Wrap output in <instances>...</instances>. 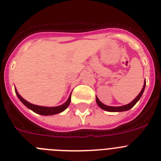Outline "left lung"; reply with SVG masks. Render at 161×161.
<instances>
[{
	"label": "left lung",
	"mask_w": 161,
	"mask_h": 161,
	"mask_svg": "<svg viewBox=\"0 0 161 161\" xmlns=\"http://www.w3.org/2000/svg\"><path fill=\"white\" fill-rule=\"evenodd\" d=\"M145 87H146V80H145L144 85H143V87H142V89L141 92L139 93V94H138V96H137L136 97H135V99H134L133 101H131V102L129 103V104H125V105L119 106V107H114V106H108V105H105V104H103L102 102H101V101H99V99H98L97 97H96L97 104V105L99 106V107L101 108V109H103V110L108 111V112H124V111H128V110H130L131 108H133L134 106L135 105V104H136V103L138 102V101H139V99L141 98L143 92H144V90H145Z\"/></svg>",
	"instance_id": "left-lung-1"
}]
</instances>
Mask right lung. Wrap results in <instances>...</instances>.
<instances>
[{
    "mask_svg": "<svg viewBox=\"0 0 161 161\" xmlns=\"http://www.w3.org/2000/svg\"><path fill=\"white\" fill-rule=\"evenodd\" d=\"M15 93H16L17 97H19V99L21 101V102L24 104L26 107H27L28 108L32 110L33 112H34L35 113L39 114V115H56V114L60 113V112H64L67 108L68 107V105L70 104L71 102V95L70 94L69 97L67 100V101L65 103H64L63 104L60 106H56V107H45V106H39L36 105V104H33L31 103L28 102L27 101H26L25 99H23L21 96L19 95V93L17 92L16 89H15Z\"/></svg>",
    "mask_w": 161,
    "mask_h": 161,
    "instance_id": "obj_1",
    "label": "right lung"
}]
</instances>
